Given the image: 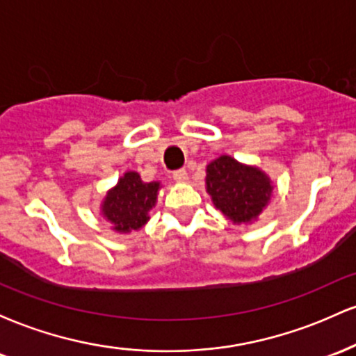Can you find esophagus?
I'll list each match as a JSON object with an SVG mask.
<instances>
[{"mask_svg":"<svg viewBox=\"0 0 356 356\" xmlns=\"http://www.w3.org/2000/svg\"><path fill=\"white\" fill-rule=\"evenodd\" d=\"M172 177H174V181L179 182V184L187 182V172H186V170H184V169L175 170V172L172 174Z\"/></svg>","mask_w":356,"mask_h":356,"instance_id":"1","label":"esophagus"}]
</instances>
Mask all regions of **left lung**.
<instances>
[{
	"label": "left lung",
	"mask_w": 356,
	"mask_h": 356,
	"mask_svg": "<svg viewBox=\"0 0 356 356\" xmlns=\"http://www.w3.org/2000/svg\"><path fill=\"white\" fill-rule=\"evenodd\" d=\"M206 189L216 209L234 224L256 220L273 195L271 179L263 170L229 155H220L207 165Z\"/></svg>",
	"instance_id": "left-lung-1"
}]
</instances>
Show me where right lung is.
Listing matches in <instances>:
<instances>
[{"instance_id":"1","label":"right lung","mask_w":356,"mask_h":356,"mask_svg":"<svg viewBox=\"0 0 356 356\" xmlns=\"http://www.w3.org/2000/svg\"><path fill=\"white\" fill-rule=\"evenodd\" d=\"M159 189L161 182H144L137 172L129 170L107 192L102 202V216L120 234L138 231L150 219L149 212L157 202Z\"/></svg>"}]
</instances>
